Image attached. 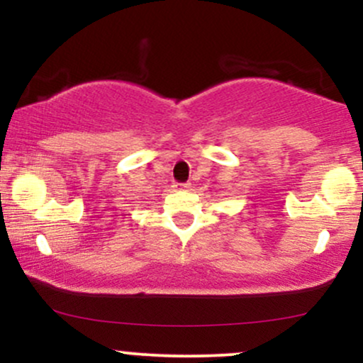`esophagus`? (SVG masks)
I'll use <instances>...</instances> for the list:
<instances>
[{
	"mask_svg": "<svg viewBox=\"0 0 363 363\" xmlns=\"http://www.w3.org/2000/svg\"><path fill=\"white\" fill-rule=\"evenodd\" d=\"M176 189L189 191L191 189V182H182V184H176Z\"/></svg>",
	"mask_w": 363,
	"mask_h": 363,
	"instance_id": "1",
	"label": "esophagus"
}]
</instances>
